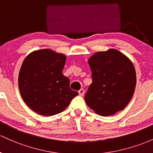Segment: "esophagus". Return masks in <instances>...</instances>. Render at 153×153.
Listing matches in <instances>:
<instances>
[{
	"mask_svg": "<svg viewBox=\"0 0 153 153\" xmlns=\"http://www.w3.org/2000/svg\"><path fill=\"white\" fill-rule=\"evenodd\" d=\"M84 93H85V91H84L83 89H80L79 90V95L80 96H83Z\"/></svg>",
	"mask_w": 153,
	"mask_h": 153,
	"instance_id": "34e87169",
	"label": "esophagus"
}]
</instances>
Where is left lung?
<instances>
[{
    "label": "left lung",
    "mask_w": 153,
    "mask_h": 153,
    "mask_svg": "<svg viewBox=\"0 0 153 153\" xmlns=\"http://www.w3.org/2000/svg\"><path fill=\"white\" fill-rule=\"evenodd\" d=\"M88 63L93 82L85 96L88 106L101 116L124 109L136 88V71L131 60L120 51L110 49L95 53Z\"/></svg>",
    "instance_id": "1"
}]
</instances>
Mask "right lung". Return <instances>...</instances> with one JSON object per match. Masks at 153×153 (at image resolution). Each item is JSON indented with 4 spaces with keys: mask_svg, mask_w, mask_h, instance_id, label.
I'll return each mask as SVG.
<instances>
[{
    "mask_svg": "<svg viewBox=\"0 0 153 153\" xmlns=\"http://www.w3.org/2000/svg\"><path fill=\"white\" fill-rule=\"evenodd\" d=\"M66 57L50 49L36 50L25 58L18 85L25 103L37 114L52 116L64 111L78 95L62 74Z\"/></svg>",
    "mask_w": 153,
    "mask_h": 153,
    "instance_id": "1",
    "label": "right lung"
}]
</instances>
